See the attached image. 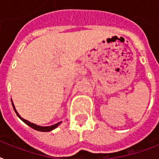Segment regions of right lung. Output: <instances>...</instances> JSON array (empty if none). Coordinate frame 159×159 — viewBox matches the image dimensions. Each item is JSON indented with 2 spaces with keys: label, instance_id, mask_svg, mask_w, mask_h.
Returning <instances> with one entry per match:
<instances>
[{
  "label": "right lung",
  "instance_id": "obj_1",
  "mask_svg": "<svg viewBox=\"0 0 159 159\" xmlns=\"http://www.w3.org/2000/svg\"><path fill=\"white\" fill-rule=\"evenodd\" d=\"M11 103H12V106H13L14 111H15V112H16V115H17V116H18L19 118L21 120L23 121V122H25V123L27 125H29L30 127H31L32 129H35V130L41 131V132H48V131L53 130V129H54L55 128H57V126L59 125L60 124H61V122H58V123L55 124V125H51V126H39V125H35V124L31 123V122H30V121L26 120H25V119L22 118V117H21V116L19 115L18 112H17V111L16 110V107H15V106H14L13 102H11Z\"/></svg>",
  "mask_w": 159,
  "mask_h": 159
}]
</instances>
